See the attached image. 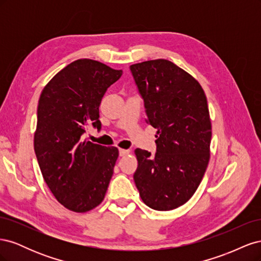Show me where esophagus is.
I'll return each mask as SVG.
<instances>
[{"instance_id": "1", "label": "esophagus", "mask_w": 261, "mask_h": 261, "mask_svg": "<svg viewBox=\"0 0 261 261\" xmlns=\"http://www.w3.org/2000/svg\"><path fill=\"white\" fill-rule=\"evenodd\" d=\"M130 151L128 149H120V155L124 156V155H127Z\"/></svg>"}]
</instances>
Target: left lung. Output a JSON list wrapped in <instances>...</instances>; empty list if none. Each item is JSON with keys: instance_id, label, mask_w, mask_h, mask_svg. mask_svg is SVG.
<instances>
[{"instance_id": "left-lung-1", "label": "left lung", "mask_w": 261, "mask_h": 261, "mask_svg": "<svg viewBox=\"0 0 261 261\" xmlns=\"http://www.w3.org/2000/svg\"><path fill=\"white\" fill-rule=\"evenodd\" d=\"M130 72L147 122L158 129L154 155L135 150L134 180L148 207L176 209L192 198L209 163L212 133L206 94L191 74L168 60L137 63Z\"/></svg>"}]
</instances>
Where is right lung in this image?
Returning <instances> with one entry per match:
<instances>
[{"label": "right lung", "mask_w": 261, "mask_h": 261, "mask_svg": "<svg viewBox=\"0 0 261 261\" xmlns=\"http://www.w3.org/2000/svg\"><path fill=\"white\" fill-rule=\"evenodd\" d=\"M122 74L81 59L60 70L40 94L36 156L51 193L70 211L87 212L105 199L118 149L83 140V134L90 124L100 129L101 100Z\"/></svg>", "instance_id": "add662e5"}]
</instances>
